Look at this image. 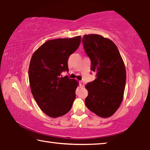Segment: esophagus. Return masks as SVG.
<instances>
[{
	"label": "esophagus",
	"mask_w": 150,
	"mask_h": 150,
	"mask_svg": "<svg viewBox=\"0 0 150 150\" xmlns=\"http://www.w3.org/2000/svg\"><path fill=\"white\" fill-rule=\"evenodd\" d=\"M79 85H80L81 87H85V84H84V83L83 82V81H81V82L79 83Z\"/></svg>",
	"instance_id": "obj_1"
}]
</instances>
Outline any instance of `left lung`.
Here are the masks:
<instances>
[{"instance_id": "obj_1", "label": "left lung", "mask_w": 150, "mask_h": 150, "mask_svg": "<svg viewBox=\"0 0 150 150\" xmlns=\"http://www.w3.org/2000/svg\"><path fill=\"white\" fill-rule=\"evenodd\" d=\"M82 42L96 79L86 85L85 105L103 118L114 115L120 106L125 88V65L112 41L98 34L85 35Z\"/></svg>"}]
</instances>
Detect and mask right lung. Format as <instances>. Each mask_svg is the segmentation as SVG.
I'll return each instance as SVG.
<instances>
[{"mask_svg":"<svg viewBox=\"0 0 150 150\" xmlns=\"http://www.w3.org/2000/svg\"><path fill=\"white\" fill-rule=\"evenodd\" d=\"M81 36L45 42L34 53L29 66L30 88L35 102L47 116L57 118L67 114L75 98L77 81L63 71H69L68 58L77 50Z\"/></svg>","mask_w":150,"mask_h":150,"instance_id":"right-lung-1","label":"right lung"}]
</instances>
